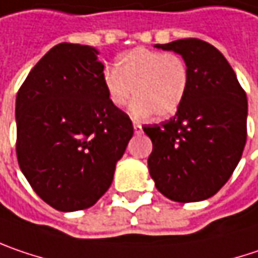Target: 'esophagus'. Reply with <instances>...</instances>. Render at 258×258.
I'll use <instances>...</instances> for the list:
<instances>
[{
	"mask_svg": "<svg viewBox=\"0 0 258 258\" xmlns=\"http://www.w3.org/2000/svg\"><path fill=\"white\" fill-rule=\"evenodd\" d=\"M134 132H135V135L142 134V126L139 124L138 121H134Z\"/></svg>",
	"mask_w": 258,
	"mask_h": 258,
	"instance_id": "1",
	"label": "esophagus"
}]
</instances>
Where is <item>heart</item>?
<instances>
[{"mask_svg": "<svg viewBox=\"0 0 258 258\" xmlns=\"http://www.w3.org/2000/svg\"><path fill=\"white\" fill-rule=\"evenodd\" d=\"M188 82V66L182 57L147 48L121 54L117 67L104 72V88L113 105H126L135 92L131 105L135 116H173L185 100Z\"/></svg>", "mask_w": 258, "mask_h": 258, "instance_id": "obj_1", "label": "heart"}]
</instances>
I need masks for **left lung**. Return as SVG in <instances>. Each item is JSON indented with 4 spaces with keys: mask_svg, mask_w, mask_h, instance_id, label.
<instances>
[{
    "mask_svg": "<svg viewBox=\"0 0 258 258\" xmlns=\"http://www.w3.org/2000/svg\"><path fill=\"white\" fill-rule=\"evenodd\" d=\"M156 48L179 54L189 82L175 117L142 129L153 142L148 170L156 188L172 201L213 197L238 166L247 141V95L223 54L189 38Z\"/></svg>",
    "mask_w": 258,
    "mask_h": 258,
    "instance_id": "1",
    "label": "left lung"
}]
</instances>
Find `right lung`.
<instances>
[{
    "mask_svg": "<svg viewBox=\"0 0 258 258\" xmlns=\"http://www.w3.org/2000/svg\"><path fill=\"white\" fill-rule=\"evenodd\" d=\"M98 54L81 44L52 46L17 92L19 166L58 212L83 210L101 198L134 135L129 116L108 100Z\"/></svg>",
    "mask_w": 258,
    "mask_h": 258,
    "instance_id": "obj_1",
    "label": "right lung"
}]
</instances>
